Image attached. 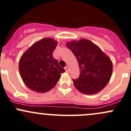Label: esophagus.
I'll return each instance as SVG.
<instances>
[{"label":"esophagus","instance_id":"obj_1","mask_svg":"<svg viewBox=\"0 0 131 131\" xmlns=\"http://www.w3.org/2000/svg\"><path fill=\"white\" fill-rule=\"evenodd\" d=\"M64 70H66V72H68V70H69V68H68V66H67V67H64Z\"/></svg>","mask_w":131,"mask_h":131}]
</instances>
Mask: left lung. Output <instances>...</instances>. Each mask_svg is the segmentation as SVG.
<instances>
[{
	"label": "left lung",
	"mask_w": 131,
	"mask_h": 131,
	"mask_svg": "<svg viewBox=\"0 0 131 131\" xmlns=\"http://www.w3.org/2000/svg\"><path fill=\"white\" fill-rule=\"evenodd\" d=\"M66 46L79 63L80 76L73 80L75 88L88 95L101 91L112 77L113 64L111 59L98 46L88 39L71 41Z\"/></svg>",
	"instance_id": "obj_1"
}]
</instances>
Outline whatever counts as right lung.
Returning a JSON list of instances; mask_svg holds the SVG:
<instances>
[{
    "instance_id": "obj_1",
    "label": "right lung",
    "mask_w": 131,
    "mask_h": 131,
    "mask_svg": "<svg viewBox=\"0 0 131 131\" xmlns=\"http://www.w3.org/2000/svg\"><path fill=\"white\" fill-rule=\"evenodd\" d=\"M57 41L46 38L35 42L22 55L19 70L25 85L37 92H46L56 85L60 74L65 72L52 53Z\"/></svg>"
}]
</instances>
